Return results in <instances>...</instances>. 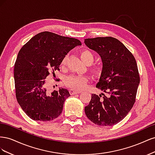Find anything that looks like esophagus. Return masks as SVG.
<instances>
[{"instance_id":"1","label":"esophagus","mask_w":155,"mask_h":155,"mask_svg":"<svg viewBox=\"0 0 155 155\" xmlns=\"http://www.w3.org/2000/svg\"><path fill=\"white\" fill-rule=\"evenodd\" d=\"M81 91H75V90H73V89H70V94H79L81 93Z\"/></svg>"}]
</instances>
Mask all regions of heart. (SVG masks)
I'll list each match as a JSON object with an SVG mask.
<instances>
[{
  "instance_id": "1",
  "label": "heart",
  "mask_w": 155,
  "mask_h": 155,
  "mask_svg": "<svg viewBox=\"0 0 155 155\" xmlns=\"http://www.w3.org/2000/svg\"><path fill=\"white\" fill-rule=\"evenodd\" d=\"M80 55L81 59L87 64L92 63L94 59V54L90 50L87 49L82 50L80 52ZM67 60V56L63 59L61 63V67L62 68H64L66 65ZM90 70L94 74L98 75L101 72V67L100 65H93L90 68ZM88 81V79L87 76H80V75H70L64 79L65 85L70 88L74 89V90H82L86 87Z\"/></svg>"
}]
</instances>
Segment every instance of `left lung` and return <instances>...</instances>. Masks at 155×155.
<instances>
[{"mask_svg":"<svg viewBox=\"0 0 155 155\" xmlns=\"http://www.w3.org/2000/svg\"><path fill=\"white\" fill-rule=\"evenodd\" d=\"M85 44L100 54L103 63L96 85L103 93L92 94L85 107V114L96 125H114L125 118L136 101L140 83L137 61L125 45L114 37L86 39Z\"/></svg>","mask_w":155,"mask_h":155,"instance_id":"left-lung-1","label":"left lung"}]
</instances>
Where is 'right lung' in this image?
Wrapping results in <instances>:
<instances>
[{"instance_id": "add662e5", "label": "right lung", "mask_w": 155, "mask_h": 155, "mask_svg": "<svg viewBox=\"0 0 155 155\" xmlns=\"http://www.w3.org/2000/svg\"><path fill=\"white\" fill-rule=\"evenodd\" d=\"M80 41L43 31L26 43L18 54L14 66L17 100L27 116L35 121H50L61 114L64 102L70 96L59 88L50 93L45 79L59 66L70 50Z\"/></svg>"}]
</instances>
